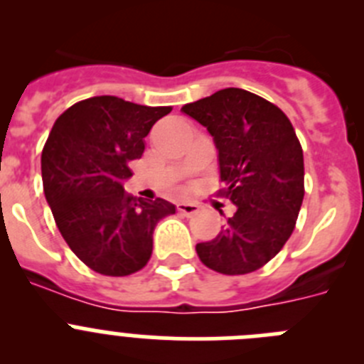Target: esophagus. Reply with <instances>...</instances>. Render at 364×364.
Listing matches in <instances>:
<instances>
[{
	"mask_svg": "<svg viewBox=\"0 0 364 364\" xmlns=\"http://www.w3.org/2000/svg\"><path fill=\"white\" fill-rule=\"evenodd\" d=\"M176 210H178V213L186 215V217H191V215L198 213L200 208H198L197 204H189V202H178V204H176Z\"/></svg>",
	"mask_w": 364,
	"mask_h": 364,
	"instance_id": "esophagus-1",
	"label": "esophagus"
}]
</instances>
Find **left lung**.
<instances>
[{"instance_id":"8db88e82","label":"left lung","mask_w":364,"mask_h":364,"mask_svg":"<svg viewBox=\"0 0 364 364\" xmlns=\"http://www.w3.org/2000/svg\"><path fill=\"white\" fill-rule=\"evenodd\" d=\"M182 111L213 136L224 195L237 205L213 240L197 244L198 259L224 275L255 272L290 239L304 198V160L294 125L277 105L237 87Z\"/></svg>"}]
</instances>
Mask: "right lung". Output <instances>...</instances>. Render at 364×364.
Instances as JSON below:
<instances>
[{"mask_svg":"<svg viewBox=\"0 0 364 364\" xmlns=\"http://www.w3.org/2000/svg\"><path fill=\"white\" fill-rule=\"evenodd\" d=\"M171 107H147L117 96L74 104L53 125L41 178L56 226L74 255L95 272L125 277L142 269L153 253L160 218L171 202H144L125 195L129 162L142 159L144 138Z\"/></svg>","mask_w":364,"mask_h":364,"instance_id":"obj_1","label":"right lung"}]
</instances>
